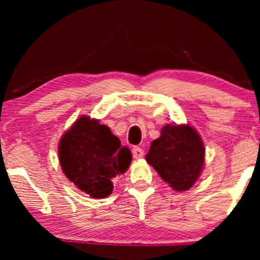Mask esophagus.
<instances>
[{
  "label": "esophagus",
  "instance_id": "esophagus-1",
  "mask_svg": "<svg viewBox=\"0 0 260 260\" xmlns=\"http://www.w3.org/2000/svg\"><path fill=\"white\" fill-rule=\"evenodd\" d=\"M143 155H144L143 149L140 148V147H134L133 148V156H134V158L140 159V158L143 157Z\"/></svg>",
  "mask_w": 260,
  "mask_h": 260
}]
</instances>
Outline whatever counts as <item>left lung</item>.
Listing matches in <instances>:
<instances>
[{
  "label": "left lung",
  "mask_w": 260,
  "mask_h": 260,
  "mask_svg": "<svg viewBox=\"0 0 260 260\" xmlns=\"http://www.w3.org/2000/svg\"><path fill=\"white\" fill-rule=\"evenodd\" d=\"M145 159L173 189L184 191L200 176L205 147L191 126L167 124L161 136L152 141Z\"/></svg>",
  "instance_id": "1"
}]
</instances>
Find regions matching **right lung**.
<instances>
[{
  "label": "right lung",
  "mask_w": 260,
  "mask_h": 260,
  "mask_svg": "<svg viewBox=\"0 0 260 260\" xmlns=\"http://www.w3.org/2000/svg\"><path fill=\"white\" fill-rule=\"evenodd\" d=\"M59 159L74 186L92 198L103 199L112 193V180L126 172L133 156L108 126L83 116L62 135Z\"/></svg>",
  "instance_id": "right-lung-1"
}]
</instances>
